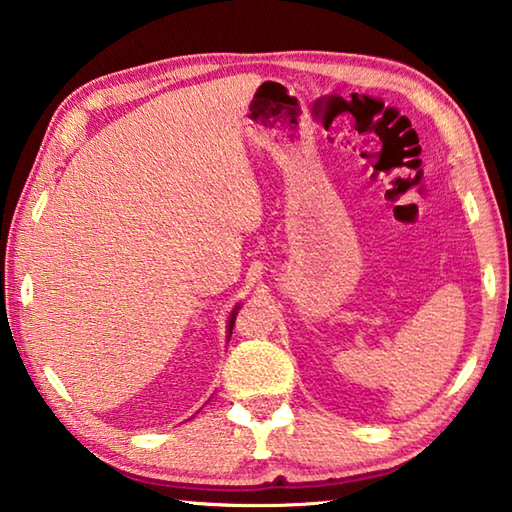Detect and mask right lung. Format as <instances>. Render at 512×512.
I'll use <instances>...</instances> for the list:
<instances>
[{"mask_svg": "<svg viewBox=\"0 0 512 512\" xmlns=\"http://www.w3.org/2000/svg\"><path fill=\"white\" fill-rule=\"evenodd\" d=\"M237 309H239V307H237ZM237 309H235V311H232V316H230V325H228L230 329H232V325H235V318H237Z\"/></svg>", "mask_w": 512, "mask_h": 512, "instance_id": "add662e5", "label": "right lung"}]
</instances>
